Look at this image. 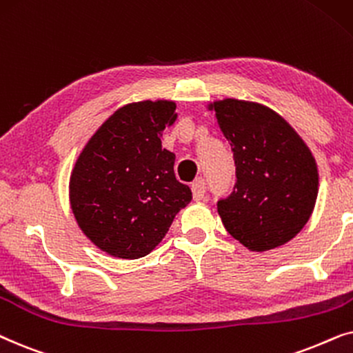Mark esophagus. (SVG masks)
I'll return each mask as SVG.
<instances>
[{"label": "esophagus", "mask_w": 353, "mask_h": 353, "mask_svg": "<svg viewBox=\"0 0 353 353\" xmlns=\"http://www.w3.org/2000/svg\"><path fill=\"white\" fill-rule=\"evenodd\" d=\"M205 181L203 179H196V181H194V184H192V195H194V200L195 201H200V200H203V196H205Z\"/></svg>", "instance_id": "esophagus-1"}]
</instances>
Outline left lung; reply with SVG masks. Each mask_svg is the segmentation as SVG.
<instances>
[{"label": "left lung", "mask_w": 353, "mask_h": 353, "mask_svg": "<svg viewBox=\"0 0 353 353\" xmlns=\"http://www.w3.org/2000/svg\"><path fill=\"white\" fill-rule=\"evenodd\" d=\"M236 161V190L218 201L231 236L250 252L284 245L308 223L318 199L316 159L303 139L261 103L224 98L206 105Z\"/></svg>", "instance_id": "obj_1"}]
</instances>
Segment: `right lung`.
Listing matches in <instances>:
<instances>
[{
    "instance_id": "1",
    "label": "right lung",
    "mask_w": 353,
    "mask_h": 353,
    "mask_svg": "<svg viewBox=\"0 0 353 353\" xmlns=\"http://www.w3.org/2000/svg\"><path fill=\"white\" fill-rule=\"evenodd\" d=\"M176 119L171 100L129 103L103 122L75 159L70 210L88 241L108 255H148L190 203V189L174 176L176 154L161 145Z\"/></svg>"
}]
</instances>
